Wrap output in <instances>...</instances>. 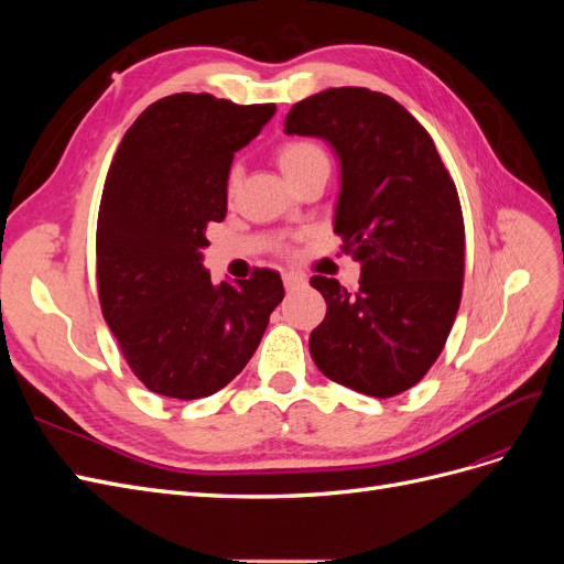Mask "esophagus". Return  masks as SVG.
I'll list each match as a JSON object with an SVG mask.
<instances>
[{
	"label": "esophagus",
	"instance_id": "1",
	"mask_svg": "<svg viewBox=\"0 0 564 564\" xmlns=\"http://www.w3.org/2000/svg\"><path fill=\"white\" fill-rule=\"evenodd\" d=\"M282 280H284L286 292H294V289H301L305 284V278L301 275V272H294V270L292 272H284Z\"/></svg>",
	"mask_w": 564,
	"mask_h": 564
}]
</instances>
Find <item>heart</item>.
<instances>
[{
    "label": "heart",
    "mask_w": 564,
    "mask_h": 564,
    "mask_svg": "<svg viewBox=\"0 0 564 564\" xmlns=\"http://www.w3.org/2000/svg\"><path fill=\"white\" fill-rule=\"evenodd\" d=\"M319 160H327V155H324L319 143L308 141V139H292V141L282 143L278 150V164L289 183L296 181L305 172V169L313 166ZM235 183H237V166L230 169V176H228L230 191L235 187Z\"/></svg>",
    "instance_id": "1"
}]
</instances>
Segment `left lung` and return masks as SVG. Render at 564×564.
Wrapping results in <instances>:
<instances>
[{
    "label": "left lung",
    "mask_w": 564,
    "mask_h": 564,
    "mask_svg": "<svg viewBox=\"0 0 564 564\" xmlns=\"http://www.w3.org/2000/svg\"><path fill=\"white\" fill-rule=\"evenodd\" d=\"M284 131L334 148V232L362 263L355 292L334 278H311L327 301L311 334L313 360L340 386L398 395L433 367L460 303L466 230L456 185L431 133L379 91H319L289 110Z\"/></svg>",
    "instance_id": "8db88e82"
}]
</instances>
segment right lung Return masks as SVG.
Masks as SVG:
<instances>
[{"label":"right lung","mask_w":564,"mask_h":564,"mask_svg":"<svg viewBox=\"0 0 564 564\" xmlns=\"http://www.w3.org/2000/svg\"><path fill=\"white\" fill-rule=\"evenodd\" d=\"M275 110L174 94L145 108L115 152L96 226L98 299L127 365L158 395L226 388L284 299L275 270L235 286L202 265L207 226L228 212L235 152Z\"/></svg>","instance_id":"right-lung-1"}]
</instances>
